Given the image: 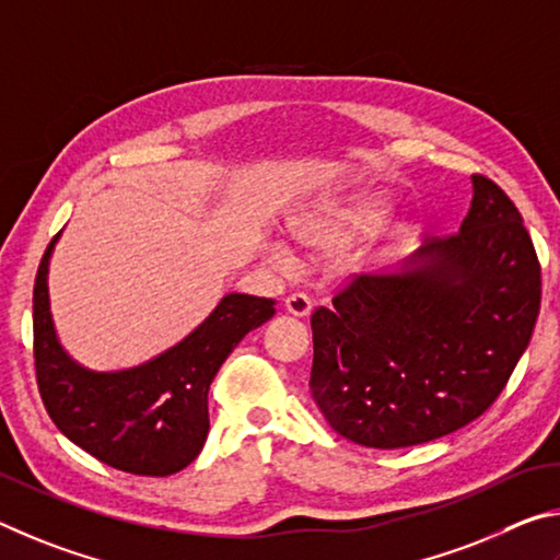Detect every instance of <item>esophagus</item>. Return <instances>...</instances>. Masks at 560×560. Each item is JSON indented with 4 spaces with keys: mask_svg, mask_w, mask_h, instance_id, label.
<instances>
[{
    "mask_svg": "<svg viewBox=\"0 0 560 560\" xmlns=\"http://www.w3.org/2000/svg\"><path fill=\"white\" fill-rule=\"evenodd\" d=\"M285 310L295 317H307L312 312V300L305 295V292H292V295H288L285 300Z\"/></svg>",
    "mask_w": 560,
    "mask_h": 560,
    "instance_id": "1",
    "label": "esophagus"
}]
</instances>
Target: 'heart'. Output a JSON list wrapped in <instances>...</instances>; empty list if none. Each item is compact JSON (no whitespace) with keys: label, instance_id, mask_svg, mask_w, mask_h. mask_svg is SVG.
<instances>
[{"label":"heart","instance_id":"b5f03b06","mask_svg":"<svg viewBox=\"0 0 560 560\" xmlns=\"http://www.w3.org/2000/svg\"><path fill=\"white\" fill-rule=\"evenodd\" d=\"M386 215V201L381 196H359V199L341 203V206H327V209L312 211L310 215L292 225L298 241L307 245L312 250H339L349 245L357 235L366 233L369 229ZM270 258L280 265V268H295L298 258L285 243H270L268 245Z\"/></svg>","mask_w":560,"mask_h":560}]
</instances>
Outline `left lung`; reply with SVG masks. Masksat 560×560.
I'll return each instance as SVG.
<instances>
[{"label": "left lung", "mask_w": 560, "mask_h": 560, "mask_svg": "<svg viewBox=\"0 0 560 560\" xmlns=\"http://www.w3.org/2000/svg\"><path fill=\"white\" fill-rule=\"evenodd\" d=\"M459 231L404 268L354 275L312 312L310 388L357 445L396 450L455 433L502 394L541 307V265L514 201L472 174Z\"/></svg>", "instance_id": "left-lung-1"}]
</instances>
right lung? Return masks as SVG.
Masks as SVG:
<instances>
[{"mask_svg":"<svg viewBox=\"0 0 560 560\" xmlns=\"http://www.w3.org/2000/svg\"><path fill=\"white\" fill-rule=\"evenodd\" d=\"M58 235L34 282V366L46 413L71 443L115 469L142 477L179 472L206 443L213 376L238 341L275 315V300L231 292L164 354L97 374L78 366L54 331L46 272Z\"/></svg>","mask_w":560,"mask_h":560,"instance_id":"obj_1","label":"right lung"}]
</instances>
